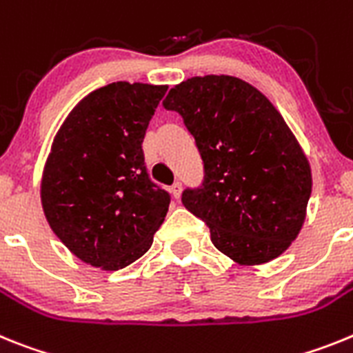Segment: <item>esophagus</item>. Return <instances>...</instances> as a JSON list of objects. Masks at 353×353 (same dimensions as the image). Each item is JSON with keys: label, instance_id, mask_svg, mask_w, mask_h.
Here are the masks:
<instances>
[{"label": "esophagus", "instance_id": "esophagus-1", "mask_svg": "<svg viewBox=\"0 0 353 353\" xmlns=\"http://www.w3.org/2000/svg\"><path fill=\"white\" fill-rule=\"evenodd\" d=\"M181 192H183V185H181V183H174V185L170 186V194H172L174 199H179Z\"/></svg>", "mask_w": 353, "mask_h": 353}]
</instances>
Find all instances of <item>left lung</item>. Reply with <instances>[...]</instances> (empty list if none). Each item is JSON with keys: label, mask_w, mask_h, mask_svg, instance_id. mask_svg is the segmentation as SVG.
<instances>
[{"label": "left lung", "mask_w": 353, "mask_h": 353, "mask_svg": "<svg viewBox=\"0 0 353 353\" xmlns=\"http://www.w3.org/2000/svg\"><path fill=\"white\" fill-rule=\"evenodd\" d=\"M163 106L183 117L204 161L201 188L183 206L206 222L216 249L238 265L279 257L304 225L312 176L307 156L265 94L234 76H195Z\"/></svg>", "instance_id": "1"}]
</instances>
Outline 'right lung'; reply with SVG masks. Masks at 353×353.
Returning a JSON list of instances; mask_svg holds the SVG:
<instances>
[{
	"label": "right lung",
	"mask_w": 353,
	"mask_h": 353,
	"mask_svg": "<svg viewBox=\"0 0 353 353\" xmlns=\"http://www.w3.org/2000/svg\"><path fill=\"white\" fill-rule=\"evenodd\" d=\"M167 85L117 81L70 110L41 181L46 220L78 259L121 270L151 249L170 195L149 179L142 142Z\"/></svg>",
	"instance_id": "add662e5"
}]
</instances>
